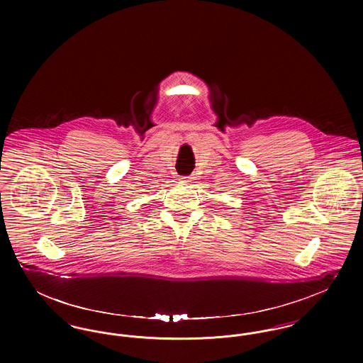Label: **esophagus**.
Listing matches in <instances>:
<instances>
[{"label":"esophagus","instance_id":"1","mask_svg":"<svg viewBox=\"0 0 363 363\" xmlns=\"http://www.w3.org/2000/svg\"><path fill=\"white\" fill-rule=\"evenodd\" d=\"M181 182L189 184V182H191V177H182V178H181Z\"/></svg>","mask_w":363,"mask_h":363}]
</instances>
